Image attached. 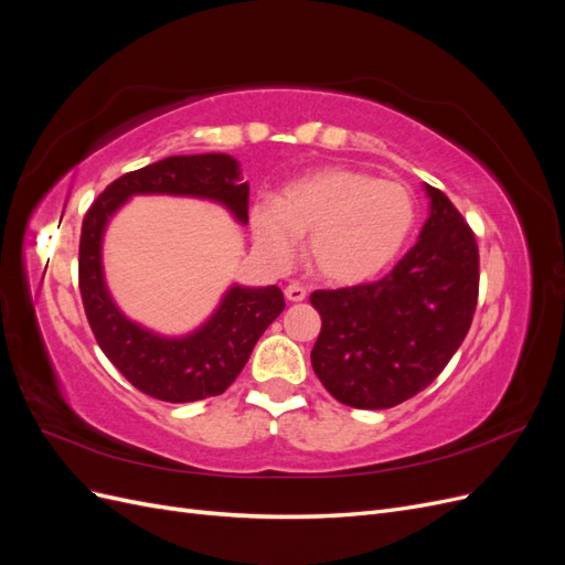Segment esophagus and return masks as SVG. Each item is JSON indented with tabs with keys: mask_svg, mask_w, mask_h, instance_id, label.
Returning <instances> with one entry per match:
<instances>
[{
	"mask_svg": "<svg viewBox=\"0 0 565 565\" xmlns=\"http://www.w3.org/2000/svg\"><path fill=\"white\" fill-rule=\"evenodd\" d=\"M285 297H287L289 301H303L306 297H309V292H306V287H303V285H299V282H289V285L285 287Z\"/></svg>",
	"mask_w": 565,
	"mask_h": 565,
	"instance_id": "1",
	"label": "esophagus"
}]
</instances>
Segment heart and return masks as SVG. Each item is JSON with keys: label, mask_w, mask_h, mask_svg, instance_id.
Masks as SVG:
<instances>
[{"label": "heart", "mask_w": 565, "mask_h": 565, "mask_svg": "<svg viewBox=\"0 0 565 565\" xmlns=\"http://www.w3.org/2000/svg\"><path fill=\"white\" fill-rule=\"evenodd\" d=\"M256 245L273 262H287L309 235V262L339 285L377 276L401 254L417 224V202L398 181H377L347 167L295 179L278 198L252 204Z\"/></svg>", "instance_id": "b5f03b06"}]
</instances>
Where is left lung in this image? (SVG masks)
Wrapping results in <instances>:
<instances>
[{
    "label": "left lung",
    "instance_id": "obj_1",
    "mask_svg": "<svg viewBox=\"0 0 565 565\" xmlns=\"http://www.w3.org/2000/svg\"><path fill=\"white\" fill-rule=\"evenodd\" d=\"M419 241L384 278L316 289L322 328L311 365L332 396L358 409H386L417 396L465 341L478 301V245L438 188Z\"/></svg>",
    "mask_w": 565,
    "mask_h": 565
}]
</instances>
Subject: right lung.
Masks as SVG:
<instances>
[{
	"label": "right lung",
	"instance_id": "right-lung-1",
	"mask_svg": "<svg viewBox=\"0 0 565 565\" xmlns=\"http://www.w3.org/2000/svg\"><path fill=\"white\" fill-rule=\"evenodd\" d=\"M193 195L221 202L247 224L249 185L241 164L224 152L174 156L115 179L82 221L79 295L92 332L108 361L136 388L167 403H193L224 393L249 361V353L285 299L280 287H231L214 316L193 334L167 339L131 322L108 295L100 266V241L108 218L131 195Z\"/></svg>",
	"mask_w": 565,
	"mask_h": 565
}]
</instances>
